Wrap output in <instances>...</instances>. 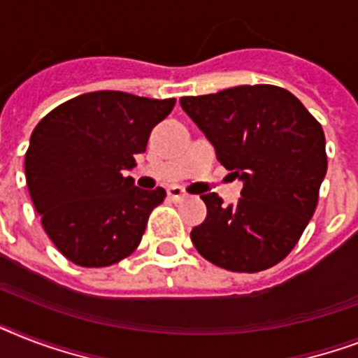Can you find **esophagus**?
Listing matches in <instances>:
<instances>
[{"label":"esophagus","mask_w":358,"mask_h":358,"mask_svg":"<svg viewBox=\"0 0 358 358\" xmlns=\"http://www.w3.org/2000/svg\"><path fill=\"white\" fill-rule=\"evenodd\" d=\"M185 195H187V193H185L182 187H178V185H173V187H169L167 189V196L171 201H182Z\"/></svg>","instance_id":"34e87169"}]
</instances>
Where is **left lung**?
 <instances>
[{"instance_id": "obj_1", "label": "left lung", "mask_w": 358, "mask_h": 358, "mask_svg": "<svg viewBox=\"0 0 358 358\" xmlns=\"http://www.w3.org/2000/svg\"><path fill=\"white\" fill-rule=\"evenodd\" d=\"M180 106L215 148L221 165L243 182L224 206L206 193L208 215L191 241L208 262L256 273L288 256L314 215L325 173V135L303 103L275 85H239L180 98Z\"/></svg>"}]
</instances>
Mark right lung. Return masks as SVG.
<instances>
[{"mask_svg":"<svg viewBox=\"0 0 358 358\" xmlns=\"http://www.w3.org/2000/svg\"><path fill=\"white\" fill-rule=\"evenodd\" d=\"M120 91L76 96L36 124L25 154V180L42 227L70 262L113 266L141 243L165 189L135 187V167L152 128L174 108Z\"/></svg>","mask_w":358,"mask_h":358,"instance_id":"add662e5","label":"right lung"}]
</instances>
